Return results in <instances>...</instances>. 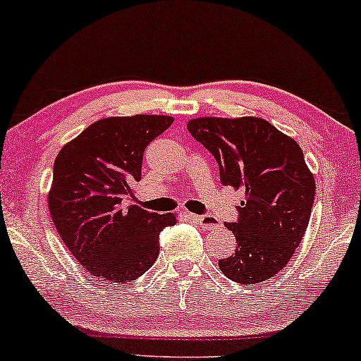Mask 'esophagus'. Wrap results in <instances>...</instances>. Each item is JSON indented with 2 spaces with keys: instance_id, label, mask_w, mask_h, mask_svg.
Listing matches in <instances>:
<instances>
[{
  "instance_id": "esophagus-1",
  "label": "esophagus",
  "mask_w": 361,
  "mask_h": 361,
  "mask_svg": "<svg viewBox=\"0 0 361 361\" xmlns=\"http://www.w3.org/2000/svg\"><path fill=\"white\" fill-rule=\"evenodd\" d=\"M190 219H194L204 230H214L219 226V220L214 219L212 215H190Z\"/></svg>"
}]
</instances>
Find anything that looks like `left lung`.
Instances as JSON below:
<instances>
[{
    "instance_id": "8db88e82",
    "label": "left lung",
    "mask_w": 361,
    "mask_h": 361,
    "mask_svg": "<svg viewBox=\"0 0 361 361\" xmlns=\"http://www.w3.org/2000/svg\"><path fill=\"white\" fill-rule=\"evenodd\" d=\"M187 130L215 157L220 182L245 190L238 220L225 224L238 248L219 261L226 278L258 284L293 258L307 230L315 180L302 149L266 120L195 118Z\"/></svg>"
}]
</instances>
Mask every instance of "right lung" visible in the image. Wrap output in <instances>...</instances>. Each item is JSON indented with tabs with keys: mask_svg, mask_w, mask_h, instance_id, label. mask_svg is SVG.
Segmentation results:
<instances>
[{
	"mask_svg": "<svg viewBox=\"0 0 361 361\" xmlns=\"http://www.w3.org/2000/svg\"><path fill=\"white\" fill-rule=\"evenodd\" d=\"M171 116L98 120L62 147L54 162L49 212L57 233L87 273L105 283H133L154 264L159 233L172 214L136 205L146 146L172 125Z\"/></svg>",
	"mask_w": 361,
	"mask_h": 361,
	"instance_id": "right-lung-1",
	"label": "right lung"
}]
</instances>
